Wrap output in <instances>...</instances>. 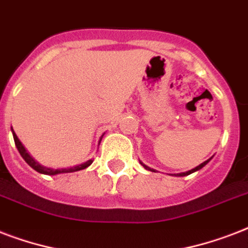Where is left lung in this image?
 Segmentation results:
<instances>
[{
  "label": "left lung",
  "instance_id": "obj_1",
  "mask_svg": "<svg viewBox=\"0 0 248 248\" xmlns=\"http://www.w3.org/2000/svg\"><path fill=\"white\" fill-rule=\"evenodd\" d=\"M210 161H211V158H210V159H207V161H204L203 163H201L200 166H197V167H194V169L189 170V171H186V172L175 173V176H186V175H190V173L196 172V171H198V170H201V169H202V167H204V166L207 165V163L210 162ZM140 163H141V165H143L144 167H145V169H147V170H149V171H153V172H155V170H153V169H151V167H148V166H145V165H144L143 162H140Z\"/></svg>",
  "mask_w": 248,
  "mask_h": 248
}]
</instances>
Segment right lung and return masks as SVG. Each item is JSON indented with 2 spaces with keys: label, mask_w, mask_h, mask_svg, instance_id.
Here are the masks:
<instances>
[{
  "label": "right lung",
  "mask_w": 248,
  "mask_h": 248,
  "mask_svg": "<svg viewBox=\"0 0 248 248\" xmlns=\"http://www.w3.org/2000/svg\"><path fill=\"white\" fill-rule=\"evenodd\" d=\"M13 136H14V141H15V145H16L17 151L20 153V155L24 158V161L28 163L33 170H36L37 172L40 173H44V175H58V173H67V172H75V171H79V170H83L86 167H89L91 163L93 162V159H89V161H86L85 163H81V165H77V166H73V167H68V169H50V167H45V166L40 165L38 162H36L34 159L31 157L28 152L25 151L24 145L20 143V140L17 139L16 134L14 132L13 130Z\"/></svg>",
  "instance_id": "add662e5"
}]
</instances>
